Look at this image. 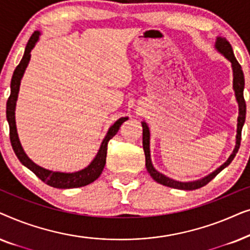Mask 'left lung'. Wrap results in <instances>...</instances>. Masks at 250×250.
<instances>
[{
  "label": "left lung",
  "mask_w": 250,
  "mask_h": 250,
  "mask_svg": "<svg viewBox=\"0 0 250 250\" xmlns=\"http://www.w3.org/2000/svg\"><path fill=\"white\" fill-rule=\"evenodd\" d=\"M216 49L220 51L222 54H224V57L227 58L228 60L231 61L232 68H233V88L235 92V97H237V101L239 104V118H238V134H237V145H235V148L233 150V153L230 156L227 162H225L223 165H222L220 168H217L215 172H213L209 175L204 177V179L193 181V182H179V181H174L169 177H167L163 174L153 168L151 159H150V149H149V140H150V133L149 128L145 122L142 123L143 127V150H145L146 155V170H148L150 176L152 177L156 182H158L163 186L174 188V189H180V190H196L199 189V188L206 186L208 182H210L211 180L214 179L215 176L217 175L218 173L221 172L222 169H224L229 164H230L233 158L237 155L239 148H240V141H241V131L242 126L245 124V118H246V101L244 98V87H245V78H244V71L241 69L240 63L238 62L237 59H235L233 50H232L231 44L228 42L227 40L223 39V37H218L216 41Z\"/></svg>",
  "instance_id": "1"
}]
</instances>
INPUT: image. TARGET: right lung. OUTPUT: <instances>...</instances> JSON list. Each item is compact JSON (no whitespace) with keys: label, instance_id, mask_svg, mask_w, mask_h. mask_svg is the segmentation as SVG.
<instances>
[{"label":"right lung","instance_id":"obj_1","mask_svg":"<svg viewBox=\"0 0 250 250\" xmlns=\"http://www.w3.org/2000/svg\"><path fill=\"white\" fill-rule=\"evenodd\" d=\"M40 32H34V34L30 36V39L27 43L25 53L21 61L18 66L16 67L15 71H13L12 80H11V93L6 102V119H8L9 127H10V141H11V146L13 151H15L16 156L18 157L20 163L22 165H25L27 168H29L35 175L39 177L40 180H42L44 183H46L47 186L58 188V189H71V188H81L84 186H87L98 179L101 175L102 170H104V164H105V157H107V149H108V142L109 140L114 138L116 133L118 132L121 125L125 121H127V117H122L119 118L114 125L109 128V131L105 135L102 145L99 150L98 155L95 156L90 165L86 168L80 170V172L75 173H60V172H52V170L44 169L42 167L37 166L36 164H34L28 157L26 156V153L23 152L20 145L18 134H17V128H16V121H15V109H16V101L18 98V92L20 86V81L27 64L29 62L30 59V51L35 45V43L39 41Z\"/></svg>","mask_w":250,"mask_h":250}]
</instances>
